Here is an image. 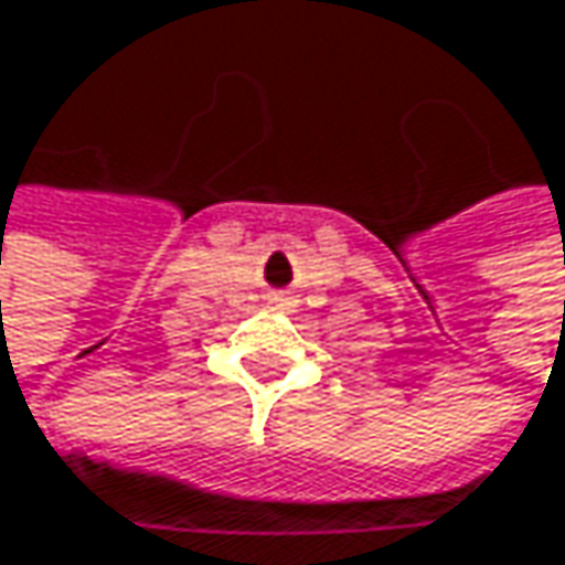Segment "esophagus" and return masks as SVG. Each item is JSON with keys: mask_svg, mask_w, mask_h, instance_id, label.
I'll return each mask as SVG.
<instances>
[{"mask_svg": "<svg viewBox=\"0 0 565 565\" xmlns=\"http://www.w3.org/2000/svg\"><path fill=\"white\" fill-rule=\"evenodd\" d=\"M267 305H270V308H277V311H291V308H295V301H291L288 295H270V298H267Z\"/></svg>", "mask_w": 565, "mask_h": 565, "instance_id": "obj_1", "label": "esophagus"}]
</instances>
